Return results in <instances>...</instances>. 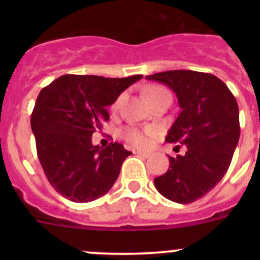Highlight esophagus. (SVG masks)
Segmentation results:
<instances>
[{
  "mask_svg": "<svg viewBox=\"0 0 260 260\" xmlns=\"http://www.w3.org/2000/svg\"><path fill=\"white\" fill-rule=\"evenodd\" d=\"M136 154H138V156L141 157H145V158H148V157H151V152H147V151H136L135 152Z\"/></svg>",
  "mask_w": 260,
  "mask_h": 260,
  "instance_id": "esophagus-1",
  "label": "esophagus"
}]
</instances>
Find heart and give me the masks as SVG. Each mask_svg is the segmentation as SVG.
Listing matches in <instances>:
<instances>
[{
  "label": "heart",
  "mask_w": 260,
  "mask_h": 260,
  "mask_svg": "<svg viewBox=\"0 0 260 260\" xmlns=\"http://www.w3.org/2000/svg\"><path fill=\"white\" fill-rule=\"evenodd\" d=\"M164 95H170L169 91L165 88L158 85L151 86L146 90V96L149 101H153V99L159 98V96ZM118 102L114 104V107H117ZM153 129H140V128L136 127H128L123 131V137L128 141L132 145L137 147H146L149 143V137L153 136Z\"/></svg>",
  "instance_id": "heart-1"
}]
</instances>
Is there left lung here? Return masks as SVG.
<instances>
[{"label":"left lung","instance_id":"8db88e82","mask_svg":"<svg viewBox=\"0 0 260 260\" xmlns=\"http://www.w3.org/2000/svg\"><path fill=\"white\" fill-rule=\"evenodd\" d=\"M146 79L165 84L176 94L181 111L166 141L186 147L182 156H169V170L154 179V186L169 200L193 203L229 169L240 136L237 99L224 81L208 73L169 70Z\"/></svg>","mask_w":260,"mask_h":260}]
</instances>
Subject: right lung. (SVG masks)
<instances>
[{"mask_svg": "<svg viewBox=\"0 0 260 260\" xmlns=\"http://www.w3.org/2000/svg\"><path fill=\"white\" fill-rule=\"evenodd\" d=\"M142 75L103 78L67 74L43 89L31 114L38 157L52 187L74 203L108 192L132 152L112 142L93 146L91 136L109 119L108 107Z\"/></svg>", "mask_w": 260, "mask_h": 260, "instance_id": "add662e5", "label": "right lung"}]
</instances>
